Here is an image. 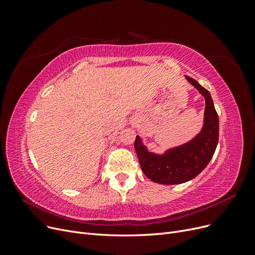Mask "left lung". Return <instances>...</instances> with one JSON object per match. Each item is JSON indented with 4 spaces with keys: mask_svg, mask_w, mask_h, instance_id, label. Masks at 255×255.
<instances>
[{
    "mask_svg": "<svg viewBox=\"0 0 255 255\" xmlns=\"http://www.w3.org/2000/svg\"><path fill=\"white\" fill-rule=\"evenodd\" d=\"M186 79L205 98L204 126L201 133L188 143L169 150L163 155L146 151L140 137L136 136L134 144L140 167L145 176L155 183L181 184L194 179L210 163L218 143V114L210 92L190 76Z\"/></svg>",
    "mask_w": 255,
    "mask_h": 255,
    "instance_id": "left-lung-1",
    "label": "left lung"
}]
</instances>
